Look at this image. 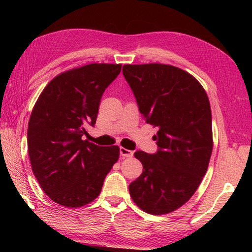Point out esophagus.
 <instances>
[{
    "mask_svg": "<svg viewBox=\"0 0 252 252\" xmlns=\"http://www.w3.org/2000/svg\"><path fill=\"white\" fill-rule=\"evenodd\" d=\"M120 155L123 157V158H132L133 157V152H132L131 150H127V149L121 147L120 148Z\"/></svg>",
    "mask_w": 252,
    "mask_h": 252,
    "instance_id": "esophagus-1",
    "label": "esophagus"
}]
</instances>
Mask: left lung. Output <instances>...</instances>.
Here are the masks:
<instances>
[{"label": "left lung", "instance_id": "obj_1", "mask_svg": "<svg viewBox=\"0 0 252 252\" xmlns=\"http://www.w3.org/2000/svg\"><path fill=\"white\" fill-rule=\"evenodd\" d=\"M143 120L158 127L156 155L136 151L143 172L130 183L133 202L150 215H167L188 202L206 174L213 148L211 108L206 91L180 67L125 64Z\"/></svg>", "mask_w": 252, "mask_h": 252}]
</instances>
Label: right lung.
Here are the masks:
<instances>
[{
  "label": "right lung",
  "mask_w": 252,
  "mask_h": 252,
  "mask_svg": "<svg viewBox=\"0 0 252 252\" xmlns=\"http://www.w3.org/2000/svg\"><path fill=\"white\" fill-rule=\"evenodd\" d=\"M121 64L91 63L62 72L46 84L28 126L32 171L51 200L79 208L100 194L106 174L119 160L118 146L82 140L94 126L101 96Z\"/></svg>",
  "instance_id": "obj_1"
}]
</instances>
